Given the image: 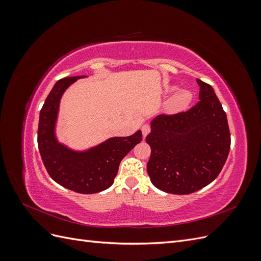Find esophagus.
Segmentation results:
<instances>
[{"label":"esophagus","mask_w":261,"mask_h":261,"mask_svg":"<svg viewBox=\"0 0 261 261\" xmlns=\"http://www.w3.org/2000/svg\"><path fill=\"white\" fill-rule=\"evenodd\" d=\"M141 132H143V136L145 138L150 133V126L148 124H144L143 126H141Z\"/></svg>","instance_id":"obj_1"}]
</instances>
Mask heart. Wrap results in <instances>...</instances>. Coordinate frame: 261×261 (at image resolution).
Masks as SVG:
<instances>
[{
    "mask_svg": "<svg viewBox=\"0 0 261 261\" xmlns=\"http://www.w3.org/2000/svg\"><path fill=\"white\" fill-rule=\"evenodd\" d=\"M177 89L176 86H170L167 88V93H172ZM193 100V93L188 89H180L175 92L169 100L167 108L170 112H179L185 110Z\"/></svg>",
    "mask_w": 261,
    "mask_h": 261,
    "instance_id": "heart-1",
    "label": "heart"
}]
</instances>
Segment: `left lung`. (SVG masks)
<instances>
[{
    "mask_svg": "<svg viewBox=\"0 0 261 261\" xmlns=\"http://www.w3.org/2000/svg\"><path fill=\"white\" fill-rule=\"evenodd\" d=\"M199 102L186 112L158 115L146 143L151 148L147 171L160 191L187 195L215 180L231 146L226 114L212 87L197 80Z\"/></svg>",
    "mask_w": 261,
    "mask_h": 261,
    "instance_id": "1",
    "label": "left lung"
}]
</instances>
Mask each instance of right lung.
I'll return each mask as SVG.
<instances>
[{"mask_svg": "<svg viewBox=\"0 0 261 261\" xmlns=\"http://www.w3.org/2000/svg\"><path fill=\"white\" fill-rule=\"evenodd\" d=\"M87 76L65 77L53 86L39 116L38 147L53 180L80 194H96L114 183L123 158L143 140L141 130L128 137H111L86 150L60 143L57 127L60 102L68 87Z\"/></svg>", "mask_w": 261, "mask_h": 261, "instance_id": "obj_1", "label": "right lung"}]
</instances>
